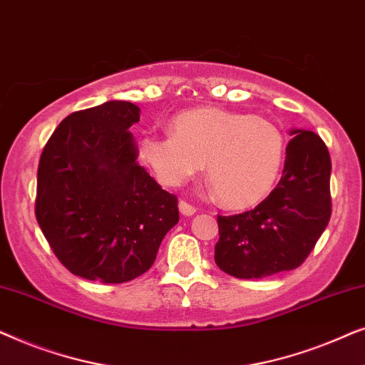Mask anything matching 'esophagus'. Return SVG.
Returning a JSON list of instances; mask_svg holds the SVG:
<instances>
[{
	"label": "esophagus",
	"instance_id": "34e87169",
	"mask_svg": "<svg viewBox=\"0 0 365 365\" xmlns=\"http://www.w3.org/2000/svg\"><path fill=\"white\" fill-rule=\"evenodd\" d=\"M179 211H181V214H184V216H192V214L196 212V207H194L192 204L184 201V199H181V201H179Z\"/></svg>",
	"mask_w": 365,
	"mask_h": 365
}]
</instances>
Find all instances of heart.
Segmentation results:
<instances>
[{
	"mask_svg": "<svg viewBox=\"0 0 365 365\" xmlns=\"http://www.w3.org/2000/svg\"><path fill=\"white\" fill-rule=\"evenodd\" d=\"M171 131L144 134L138 141L139 158L164 186H181L206 163L219 201L242 209L262 201L277 181L286 141L271 119L196 108L174 116Z\"/></svg>",
	"mask_w": 365,
	"mask_h": 365,
	"instance_id": "b5f03b06",
	"label": "heart"
}]
</instances>
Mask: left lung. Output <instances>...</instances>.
<instances>
[{"label":"left lung","instance_id":"obj_1","mask_svg":"<svg viewBox=\"0 0 365 365\" xmlns=\"http://www.w3.org/2000/svg\"><path fill=\"white\" fill-rule=\"evenodd\" d=\"M281 181L252 211L217 216V267L237 279L292 271L306 261L332 212L331 156L312 131L292 129Z\"/></svg>","mask_w":365,"mask_h":365}]
</instances>
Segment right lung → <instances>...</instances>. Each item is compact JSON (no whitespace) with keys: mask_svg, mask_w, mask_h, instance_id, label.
<instances>
[{"mask_svg":"<svg viewBox=\"0 0 365 365\" xmlns=\"http://www.w3.org/2000/svg\"><path fill=\"white\" fill-rule=\"evenodd\" d=\"M129 101H108L64 118L38 166L36 221L74 276L121 284L153 266L179 221L178 197L138 163Z\"/></svg>","mask_w":365,"mask_h":365,"instance_id":"obj_1","label":"right lung"}]
</instances>
